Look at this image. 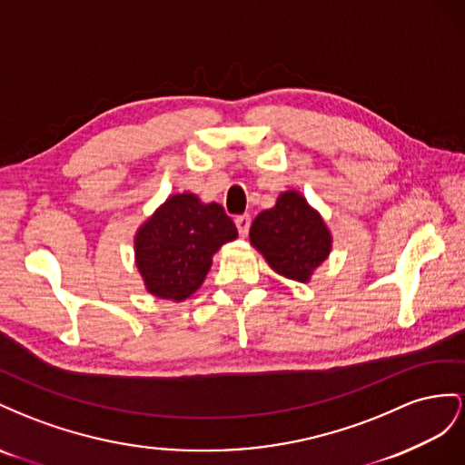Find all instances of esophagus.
<instances>
[{
    "label": "esophagus",
    "instance_id": "obj_1",
    "mask_svg": "<svg viewBox=\"0 0 465 465\" xmlns=\"http://www.w3.org/2000/svg\"><path fill=\"white\" fill-rule=\"evenodd\" d=\"M235 225H237V232H240V235H247L249 225H251V216L249 214L235 216Z\"/></svg>",
    "mask_w": 465,
    "mask_h": 465
}]
</instances>
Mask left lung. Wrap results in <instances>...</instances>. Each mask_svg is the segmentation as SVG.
Instances as JSON below:
<instances>
[{
    "instance_id": "obj_1",
    "label": "left lung",
    "mask_w": 465,
    "mask_h": 465,
    "mask_svg": "<svg viewBox=\"0 0 465 465\" xmlns=\"http://www.w3.org/2000/svg\"><path fill=\"white\" fill-rule=\"evenodd\" d=\"M249 237L278 274L298 282H308L331 251L325 222L296 191L282 193L274 208L262 210Z\"/></svg>"
}]
</instances>
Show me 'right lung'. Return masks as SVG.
I'll return each mask as SVG.
<instances>
[{"label":"right lung","instance_id":"1","mask_svg":"<svg viewBox=\"0 0 465 465\" xmlns=\"http://www.w3.org/2000/svg\"><path fill=\"white\" fill-rule=\"evenodd\" d=\"M235 237V223L220 204H203L191 193L167 198L136 233L145 288L163 300L189 298L204 282L212 255Z\"/></svg>","mask_w":465,"mask_h":465}]
</instances>
